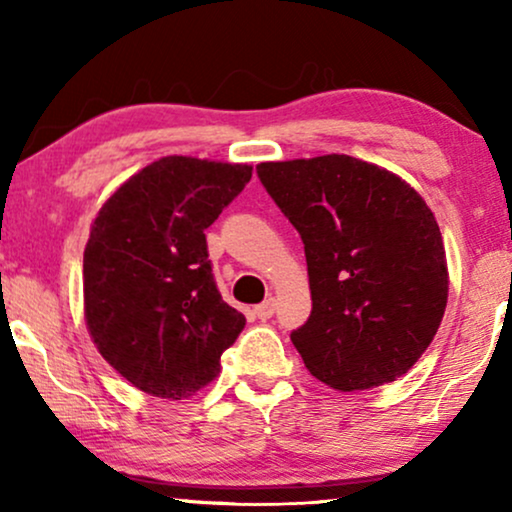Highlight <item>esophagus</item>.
Returning <instances> with one entry per match:
<instances>
[{"label":"esophagus","instance_id":"esophagus-1","mask_svg":"<svg viewBox=\"0 0 512 512\" xmlns=\"http://www.w3.org/2000/svg\"><path fill=\"white\" fill-rule=\"evenodd\" d=\"M256 317L258 319H270L272 317V314H275V300H272V298H268V300H263V303L261 305H256Z\"/></svg>","mask_w":512,"mask_h":512}]
</instances>
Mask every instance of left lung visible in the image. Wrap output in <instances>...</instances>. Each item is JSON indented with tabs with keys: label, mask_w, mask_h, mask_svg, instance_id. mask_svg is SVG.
Instances as JSON below:
<instances>
[{
	"label": "left lung",
	"mask_w": 512,
	"mask_h": 512,
	"mask_svg": "<svg viewBox=\"0 0 512 512\" xmlns=\"http://www.w3.org/2000/svg\"><path fill=\"white\" fill-rule=\"evenodd\" d=\"M256 172L305 244L312 314L291 333L305 368L340 391L408 373L431 345L450 289L443 235L422 195L340 153Z\"/></svg>",
	"instance_id": "1"
}]
</instances>
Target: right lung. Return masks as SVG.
I'll list each match as a JSON object with an SVG mask.
<instances>
[{"label":"right lung","instance_id":"1","mask_svg":"<svg viewBox=\"0 0 512 512\" xmlns=\"http://www.w3.org/2000/svg\"><path fill=\"white\" fill-rule=\"evenodd\" d=\"M251 165L165 156L116 188L83 251V312L95 347L144 394L181 401L221 373L244 328L223 303L205 230Z\"/></svg>","mask_w":512,"mask_h":512}]
</instances>
